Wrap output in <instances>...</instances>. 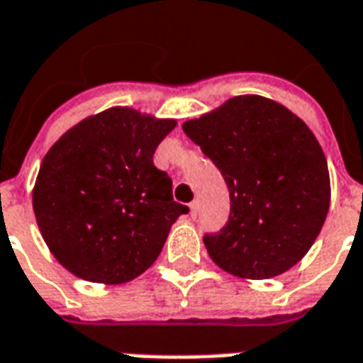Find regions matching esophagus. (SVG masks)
Listing matches in <instances>:
<instances>
[{
    "label": "esophagus",
    "instance_id": "obj_1",
    "mask_svg": "<svg viewBox=\"0 0 363 363\" xmlns=\"http://www.w3.org/2000/svg\"><path fill=\"white\" fill-rule=\"evenodd\" d=\"M189 210H191V218H196V212H199V202L196 201L191 202Z\"/></svg>",
    "mask_w": 363,
    "mask_h": 363
}]
</instances>
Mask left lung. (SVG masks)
I'll return each mask as SVG.
<instances>
[{
  "label": "left lung",
  "mask_w": 363,
  "mask_h": 363,
  "mask_svg": "<svg viewBox=\"0 0 363 363\" xmlns=\"http://www.w3.org/2000/svg\"><path fill=\"white\" fill-rule=\"evenodd\" d=\"M184 132L220 168L231 213L204 235L208 255L235 277L263 280L299 263L330 210V172L318 140L282 104L244 94Z\"/></svg>",
  "instance_id": "1"
}]
</instances>
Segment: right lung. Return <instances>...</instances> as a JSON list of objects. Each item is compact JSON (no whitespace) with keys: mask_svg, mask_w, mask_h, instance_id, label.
I'll use <instances>...</instances> for the list:
<instances>
[{"mask_svg":"<svg viewBox=\"0 0 363 363\" xmlns=\"http://www.w3.org/2000/svg\"><path fill=\"white\" fill-rule=\"evenodd\" d=\"M174 126V119L111 108L72 126L45 155L33 213L50 254L75 277L100 284L140 277L174 221L189 212L153 164Z\"/></svg>","mask_w":363,"mask_h":363,"instance_id":"right-lung-1","label":"right lung"}]
</instances>
